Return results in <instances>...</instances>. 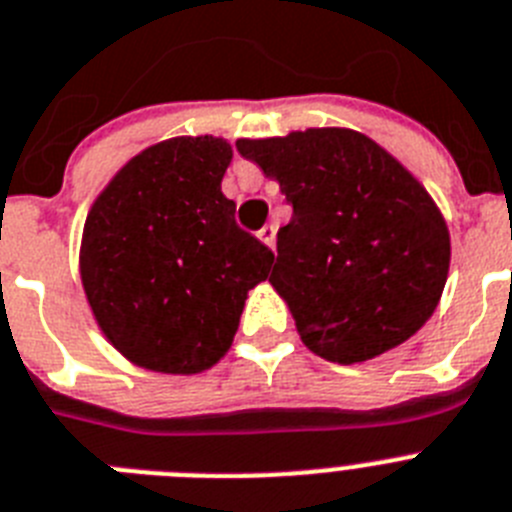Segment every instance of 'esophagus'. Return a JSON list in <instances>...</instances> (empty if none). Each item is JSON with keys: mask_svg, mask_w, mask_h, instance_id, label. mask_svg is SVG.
I'll use <instances>...</instances> for the list:
<instances>
[{"mask_svg": "<svg viewBox=\"0 0 512 512\" xmlns=\"http://www.w3.org/2000/svg\"><path fill=\"white\" fill-rule=\"evenodd\" d=\"M256 235H259V240H261V243H264V246L274 248V235H277V227H274V225H264Z\"/></svg>", "mask_w": 512, "mask_h": 512, "instance_id": "esophagus-1", "label": "esophagus"}]
</instances>
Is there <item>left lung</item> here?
<instances>
[{
	"label": "left lung",
	"instance_id": "obj_1",
	"mask_svg": "<svg viewBox=\"0 0 512 512\" xmlns=\"http://www.w3.org/2000/svg\"><path fill=\"white\" fill-rule=\"evenodd\" d=\"M235 147L292 204L269 282L310 352L355 365L425 326L448 279L451 233L391 152L342 126L238 139Z\"/></svg>",
	"mask_w": 512,
	"mask_h": 512
}]
</instances>
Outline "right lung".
<instances>
[{"instance_id": "1", "label": "right lung", "mask_w": 512, "mask_h": 512, "mask_svg": "<svg viewBox=\"0 0 512 512\" xmlns=\"http://www.w3.org/2000/svg\"><path fill=\"white\" fill-rule=\"evenodd\" d=\"M233 147L173 137L134 155L87 212L80 279L95 323L137 368L196 375L227 355L274 253L222 194Z\"/></svg>"}]
</instances>
